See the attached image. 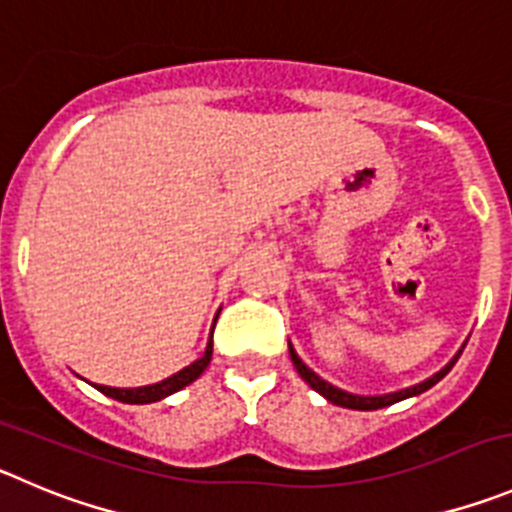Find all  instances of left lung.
I'll list each match as a JSON object with an SVG mask.
<instances>
[{
  "instance_id": "left-lung-1",
  "label": "left lung",
  "mask_w": 512,
  "mask_h": 512,
  "mask_svg": "<svg viewBox=\"0 0 512 512\" xmlns=\"http://www.w3.org/2000/svg\"><path fill=\"white\" fill-rule=\"evenodd\" d=\"M462 350H464V345H462ZM462 350H459V353L454 355V358L449 360V363L444 365V368L439 370V373H434V375H431V378H426V381L416 383V386L401 388V391H393V393H383V396H358V393L342 391V388L332 386V383H327L325 378H320V375L314 373V370L309 368V365L304 363L302 358H299L297 350H294V348H292V342H289V355H292L294 368H297V373L302 375L304 383H309V388H314V391L320 393V396H325L330 403H335V406H342V409H355V411H375V409H383V406H391V403L403 401V398L419 396V393L429 391L431 386H437V383L442 381L444 375H447L449 370L454 368V363H457V360H459V355H462Z\"/></svg>"
}]
</instances>
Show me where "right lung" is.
Instances as JSON below:
<instances>
[{
    "mask_svg": "<svg viewBox=\"0 0 512 512\" xmlns=\"http://www.w3.org/2000/svg\"><path fill=\"white\" fill-rule=\"evenodd\" d=\"M215 320H218V314H215ZM210 358H213V332H210V340H208V345H205V353L200 355L195 363H190L187 368L177 370L175 375L164 378V381L152 383V386H139V388H111V386H98V383H93V388H96V391H101L103 396L116 398V401H121V403L162 401V398L172 396V393H177V391H182L185 386H190L192 381H198L200 375H203V370L210 365Z\"/></svg>",
    "mask_w": 512,
    "mask_h": 512,
    "instance_id": "obj_1",
    "label": "right lung"
}]
</instances>
